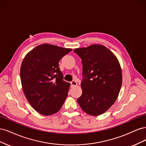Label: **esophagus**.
<instances>
[{
	"label": "esophagus",
	"instance_id": "1",
	"mask_svg": "<svg viewBox=\"0 0 146 146\" xmlns=\"http://www.w3.org/2000/svg\"><path fill=\"white\" fill-rule=\"evenodd\" d=\"M70 84H71V86L73 87V86H76L77 85V83L76 82V81H72L71 82H70Z\"/></svg>",
	"mask_w": 146,
	"mask_h": 146
}]
</instances>
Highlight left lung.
Segmentation results:
<instances>
[{
    "instance_id": "obj_1",
    "label": "left lung",
    "mask_w": 146,
    "mask_h": 146,
    "mask_svg": "<svg viewBox=\"0 0 146 146\" xmlns=\"http://www.w3.org/2000/svg\"><path fill=\"white\" fill-rule=\"evenodd\" d=\"M74 52L81 58L82 94L77 99L85 113L92 116L104 113L116 101L122 86L119 61L108 48L93 44Z\"/></svg>"
}]
</instances>
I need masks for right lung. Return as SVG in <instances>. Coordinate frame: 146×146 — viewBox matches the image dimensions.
<instances>
[{
	"instance_id": "add662e5",
	"label": "right lung",
	"mask_w": 146,
	"mask_h": 146,
	"mask_svg": "<svg viewBox=\"0 0 146 146\" xmlns=\"http://www.w3.org/2000/svg\"><path fill=\"white\" fill-rule=\"evenodd\" d=\"M71 48L43 44L26 55L20 76L26 98L42 115L58 112L68 96L70 83L63 80L59 61Z\"/></svg>"
}]
</instances>
